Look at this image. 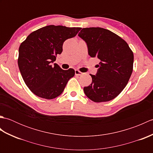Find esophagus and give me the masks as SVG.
Instances as JSON below:
<instances>
[{"label": "esophagus", "mask_w": 153, "mask_h": 153, "mask_svg": "<svg viewBox=\"0 0 153 153\" xmlns=\"http://www.w3.org/2000/svg\"><path fill=\"white\" fill-rule=\"evenodd\" d=\"M75 74H76V76H82L83 73L81 72V71L78 70H75Z\"/></svg>", "instance_id": "obj_1"}]
</instances>
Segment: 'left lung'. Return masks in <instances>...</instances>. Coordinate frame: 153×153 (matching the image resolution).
I'll return each mask as SVG.
<instances>
[{
	"label": "left lung",
	"mask_w": 153,
	"mask_h": 153,
	"mask_svg": "<svg viewBox=\"0 0 153 153\" xmlns=\"http://www.w3.org/2000/svg\"><path fill=\"white\" fill-rule=\"evenodd\" d=\"M78 36L86 42L91 57L100 60L92 83L83 88L95 102L111 100L122 91L133 71L134 53L122 38L101 27L83 28Z\"/></svg>",
	"instance_id": "8db88e82"
}]
</instances>
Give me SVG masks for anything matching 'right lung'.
I'll use <instances>...</instances> for the list:
<instances>
[{"label": "right lung", "instance_id": "1", "mask_svg": "<svg viewBox=\"0 0 153 153\" xmlns=\"http://www.w3.org/2000/svg\"><path fill=\"white\" fill-rule=\"evenodd\" d=\"M81 27L50 25L32 32L19 48L18 67L25 83L41 98L53 99L61 95L75 70H62L56 64L64 42L76 36Z\"/></svg>", "mask_w": 153, "mask_h": 153}]
</instances>
